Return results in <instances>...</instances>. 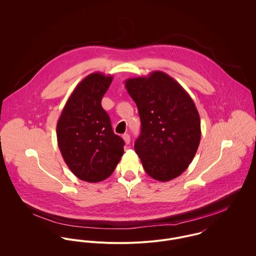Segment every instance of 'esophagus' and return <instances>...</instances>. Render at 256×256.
<instances>
[{
  "label": "esophagus",
  "instance_id": "1",
  "mask_svg": "<svg viewBox=\"0 0 256 256\" xmlns=\"http://www.w3.org/2000/svg\"><path fill=\"white\" fill-rule=\"evenodd\" d=\"M123 140H124V142L128 145L129 143H130V141H131V138H130V135L129 134H124L123 136Z\"/></svg>",
  "mask_w": 256,
  "mask_h": 256
}]
</instances>
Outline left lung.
<instances>
[{
  "label": "left lung",
  "mask_w": 256,
  "mask_h": 256,
  "mask_svg": "<svg viewBox=\"0 0 256 256\" xmlns=\"http://www.w3.org/2000/svg\"><path fill=\"white\" fill-rule=\"evenodd\" d=\"M125 88L141 119V134L134 146L145 172L162 182L180 176L201 139L194 102L174 78L160 71L127 78Z\"/></svg>",
  "instance_id": "left-lung-1"
}]
</instances>
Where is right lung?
Returning <instances> with one entry per match:
<instances>
[{
  "label": "right lung",
  "instance_id": "1",
  "mask_svg": "<svg viewBox=\"0 0 256 256\" xmlns=\"http://www.w3.org/2000/svg\"><path fill=\"white\" fill-rule=\"evenodd\" d=\"M112 76L92 73L74 88L57 122V141L74 174L86 182L110 178L124 152V141L114 134L102 100Z\"/></svg>",
  "mask_w": 256,
  "mask_h": 256
}]
</instances>
